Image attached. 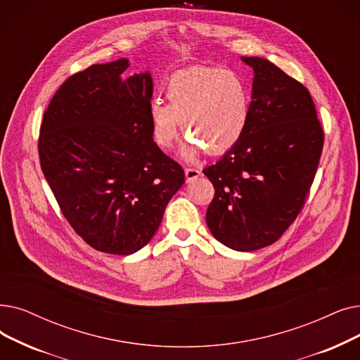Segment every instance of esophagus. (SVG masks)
Returning <instances> with one entry per match:
<instances>
[{
    "label": "esophagus",
    "mask_w": 360,
    "mask_h": 360,
    "mask_svg": "<svg viewBox=\"0 0 360 360\" xmlns=\"http://www.w3.org/2000/svg\"><path fill=\"white\" fill-rule=\"evenodd\" d=\"M198 176H200V170L198 169H195V167H185L186 182H191V181H194Z\"/></svg>",
    "instance_id": "1"
}]
</instances>
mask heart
<instances>
[{"instance_id":"heart-1","label":"heart","mask_w":360,"mask_h":360,"mask_svg":"<svg viewBox=\"0 0 360 360\" xmlns=\"http://www.w3.org/2000/svg\"><path fill=\"white\" fill-rule=\"evenodd\" d=\"M167 103L154 98L148 105L155 144L170 148L182 123L190 144L182 150L186 160L197 153L224 154L243 136L250 117V89L244 77L232 69L194 68L174 75L166 85Z\"/></svg>"}]
</instances>
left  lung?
<instances>
[{
  "mask_svg": "<svg viewBox=\"0 0 360 360\" xmlns=\"http://www.w3.org/2000/svg\"><path fill=\"white\" fill-rule=\"evenodd\" d=\"M255 70L247 128L224 158L202 169L214 186L206 222L238 252L275 243L302 212L323 147L309 89L269 60L243 57Z\"/></svg>",
  "mask_w": 360,
  "mask_h": 360,
  "instance_id": "obj_1",
  "label": "left lung"
}]
</instances>
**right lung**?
I'll use <instances>...</instances> for the list:
<instances>
[{
    "label": "right lung",
    "mask_w": 360,
    "mask_h": 360,
    "mask_svg": "<svg viewBox=\"0 0 360 360\" xmlns=\"http://www.w3.org/2000/svg\"><path fill=\"white\" fill-rule=\"evenodd\" d=\"M127 58L92 65L61 84L38 138L41 169L70 226L98 252L127 256L158 231L185 182L154 143L150 73L122 75Z\"/></svg>",
    "instance_id": "obj_1"
}]
</instances>
